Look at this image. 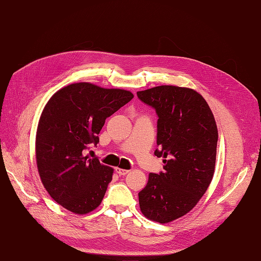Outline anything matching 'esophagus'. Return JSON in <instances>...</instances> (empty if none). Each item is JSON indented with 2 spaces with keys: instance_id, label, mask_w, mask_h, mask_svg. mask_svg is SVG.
<instances>
[{
  "instance_id": "obj_1",
  "label": "esophagus",
  "mask_w": 261,
  "mask_h": 261,
  "mask_svg": "<svg viewBox=\"0 0 261 261\" xmlns=\"http://www.w3.org/2000/svg\"><path fill=\"white\" fill-rule=\"evenodd\" d=\"M115 171H116L118 175H126V174H128V173H129L128 170H124V169H121V168H116Z\"/></svg>"
}]
</instances>
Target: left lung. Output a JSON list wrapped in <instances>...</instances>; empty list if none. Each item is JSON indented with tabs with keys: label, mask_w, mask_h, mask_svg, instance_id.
I'll list each match as a JSON object with an SVG mask.
<instances>
[{
	"label": "left lung",
	"mask_w": 261,
	"mask_h": 261,
	"mask_svg": "<svg viewBox=\"0 0 261 261\" xmlns=\"http://www.w3.org/2000/svg\"><path fill=\"white\" fill-rule=\"evenodd\" d=\"M138 98L155 109L156 149L164 172L150 173L140 191L143 215L169 223L191 211L208 189L216 168L218 128L207 101L194 89L158 86L138 91Z\"/></svg>",
	"instance_id": "8db88e82"
}]
</instances>
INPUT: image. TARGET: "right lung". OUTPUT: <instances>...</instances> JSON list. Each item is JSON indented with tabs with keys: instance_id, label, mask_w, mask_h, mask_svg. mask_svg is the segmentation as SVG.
<instances>
[{
	"instance_id": "1",
	"label": "right lung",
	"mask_w": 261,
	"mask_h": 261,
	"mask_svg": "<svg viewBox=\"0 0 261 261\" xmlns=\"http://www.w3.org/2000/svg\"><path fill=\"white\" fill-rule=\"evenodd\" d=\"M133 98L128 90L75 83L46 102L37 127L36 161L46 192L63 208L87 215L99 207L113 169L86 152L99 143L107 117Z\"/></svg>"
}]
</instances>
